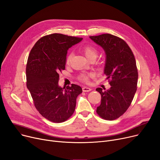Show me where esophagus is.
I'll list each match as a JSON object with an SVG mask.
<instances>
[{
	"label": "esophagus",
	"mask_w": 160,
	"mask_h": 160,
	"mask_svg": "<svg viewBox=\"0 0 160 160\" xmlns=\"http://www.w3.org/2000/svg\"><path fill=\"white\" fill-rule=\"evenodd\" d=\"M91 90H92V89H91L89 87H82V91H83V92H89V91H90Z\"/></svg>",
	"instance_id": "34e87169"
}]
</instances>
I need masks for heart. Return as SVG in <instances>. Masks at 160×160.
Returning a JSON list of instances; mask_svg holds the SVG:
<instances>
[{
    "label": "heart",
    "mask_w": 160,
    "mask_h": 160,
    "mask_svg": "<svg viewBox=\"0 0 160 160\" xmlns=\"http://www.w3.org/2000/svg\"><path fill=\"white\" fill-rule=\"evenodd\" d=\"M82 52L84 53V55L86 56V57L90 60L92 58H96L98 55L97 49L92 46V45H85L81 48ZM72 57V52H70L69 54L67 55L66 57V64H69L71 61V58ZM92 75V73H82L80 74L78 76V79L83 82H88L89 78Z\"/></svg>",
    "instance_id": "1"
}]
</instances>
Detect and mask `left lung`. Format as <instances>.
<instances>
[{
  "mask_svg": "<svg viewBox=\"0 0 160 160\" xmlns=\"http://www.w3.org/2000/svg\"><path fill=\"white\" fill-rule=\"evenodd\" d=\"M103 49L106 55L104 73L108 76L111 88L101 94V104L96 112L105 120L119 118L130 107L137 90L138 72L133 53L127 43L110 34L90 36Z\"/></svg>",
  "mask_w": 160,
  "mask_h": 160,
  "instance_id": "8db88e82",
  "label": "left lung"
}]
</instances>
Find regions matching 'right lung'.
<instances>
[{
  "instance_id": "1",
  "label": "right lung",
  "mask_w": 160,
  "mask_h": 160,
  "mask_svg": "<svg viewBox=\"0 0 160 160\" xmlns=\"http://www.w3.org/2000/svg\"><path fill=\"white\" fill-rule=\"evenodd\" d=\"M82 38L62 34L43 36L34 44L26 66L27 87L36 109L46 119L60 123L74 112L80 86H58L59 73L65 70L67 51Z\"/></svg>"
}]
</instances>
